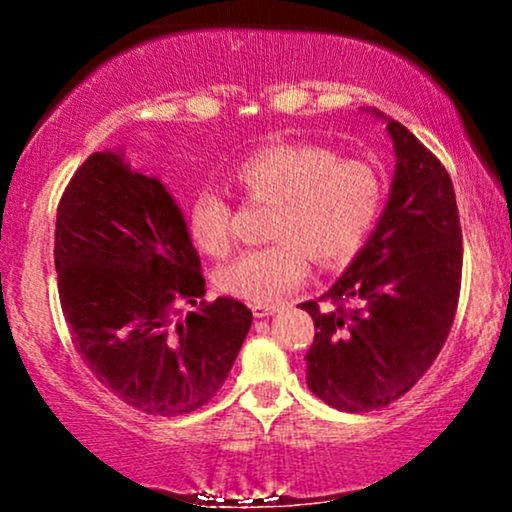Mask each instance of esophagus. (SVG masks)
<instances>
[{
  "instance_id": "1",
  "label": "esophagus",
  "mask_w": 512,
  "mask_h": 512,
  "mask_svg": "<svg viewBox=\"0 0 512 512\" xmlns=\"http://www.w3.org/2000/svg\"><path fill=\"white\" fill-rule=\"evenodd\" d=\"M250 308H252V315H255V317H269V315H274L276 310H279V305H274V303H252Z\"/></svg>"
}]
</instances>
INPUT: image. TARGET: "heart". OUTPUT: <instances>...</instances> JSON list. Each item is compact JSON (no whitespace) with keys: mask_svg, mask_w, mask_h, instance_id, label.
<instances>
[{"mask_svg":"<svg viewBox=\"0 0 512 512\" xmlns=\"http://www.w3.org/2000/svg\"><path fill=\"white\" fill-rule=\"evenodd\" d=\"M250 199L274 202L269 233L279 238L223 264L216 284L228 296L274 303L308 276L310 255L344 264L366 243L383 207V182L373 166L317 144H269L231 170ZM187 233L199 250H231V207L219 192L202 190L187 209Z\"/></svg>","mask_w":512,"mask_h":512,"instance_id":"heart-1","label":"heart"}]
</instances>
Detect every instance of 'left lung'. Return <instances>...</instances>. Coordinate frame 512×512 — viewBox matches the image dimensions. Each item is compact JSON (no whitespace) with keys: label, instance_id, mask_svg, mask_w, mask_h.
<instances>
[{"label":"left lung","instance_id":"obj_1","mask_svg":"<svg viewBox=\"0 0 512 512\" xmlns=\"http://www.w3.org/2000/svg\"><path fill=\"white\" fill-rule=\"evenodd\" d=\"M395 149L373 233L325 293L354 310L301 303L315 322L308 387L342 411L390 404L414 387L448 339L462 279V231L448 170L407 127L375 108Z\"/></svg>","mask_w":512,"mask_h":512}]
</instances>
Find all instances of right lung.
Masks as SVG:
<instances>
[{
	"label": "right lung",
	"instance_id": "right-lung-1",
	"mask_svg": "<svg viewBox=\"0 0 512 512\" xmlns=\"http://www.w3.org/2000/svg\"><path fill=\"white\" fill-rule=\"evenodd\" d=\"M55 269L76 351L108 390L146 414H190L209 402L252 325L236 298L202 301L182 209L122 149L88 156L64 190ZM180 300L200 305L178 316Z\"/></svg>",
	"mask_w": 512,
	"mask_h": 512
}]
</instances>
